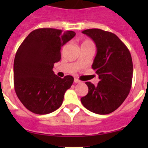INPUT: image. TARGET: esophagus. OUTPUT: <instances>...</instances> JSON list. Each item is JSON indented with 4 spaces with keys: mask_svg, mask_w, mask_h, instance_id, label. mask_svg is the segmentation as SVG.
<instances>
[{
    "mask_svg": "<svg viewBox=\"0 0 148 148\" xmlns=\"http://www.w3.org/2000/svg\"><path fill=\"white\" fill-rule=\"evenodd\" d=\"M74 82H75V83H80V80H78V78H75V79H74Z\"/></svg>",
    "mask_w": 148,
    "mask_h": 148,
    "instance_id": "obj_1",
    "label": "esophagus"
}]
</instances>
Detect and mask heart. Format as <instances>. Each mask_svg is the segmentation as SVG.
<instances>
[{"instance_id":"heart-1","label":"heart","mask_w":148,"mask_h":148,"mask_svg":"<svg viewBox=\"0 0 148 148\" xmlns=\"http://www.w3.org/2000/svg\"><path fill=\"white\" fill-rule=\"evenodd\" d=\"M90 42H91V41H90V40H84V41L83 43H90Z\"/></svg>"}]
</instances>
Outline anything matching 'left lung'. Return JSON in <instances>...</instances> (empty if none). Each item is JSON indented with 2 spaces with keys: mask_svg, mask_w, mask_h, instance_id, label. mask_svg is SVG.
I'll use <instances>...</instances> for the list:
<instances>
[{
  "mask_svg": "<svg viewBox=\"0 0 148 148\" xmlns=\"http://www.w3.org/2000/svg\"><path fill=\"white\" fill-rule=\"evenodd\" d=\"M94 40L97 54L92 68L100 79L97 86L86 82L88 93L81 99L88 110L106 115L116 110L127 97L133 79L131 55L117 35L100 29L84 30Z\"/></svg>",
  "mask_w": 148,
  "mask_h": 148,
  "instance_id": "8db88e82",
  "label": "left lung"
}]
</instances>
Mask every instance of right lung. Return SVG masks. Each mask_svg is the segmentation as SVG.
Listing matches in <instances>:
<instances>
[{"label":"right lung","instance_id":"1","mask_svg":"<svg viewBox=\"0 0 148 148\" xmlns=\"http://www.w3.org/2000/svg\"><path fill=\"white\" fill-rule=\"evenodd\" d=\"M75 35L73 31L53 28L33 30L18 47L14 60V87L23 106L35 114L50 113L61 107L74 81L55 75L61 48Z\"/></svg>","mask_w":148,"mask_h":148}]
</instances>
